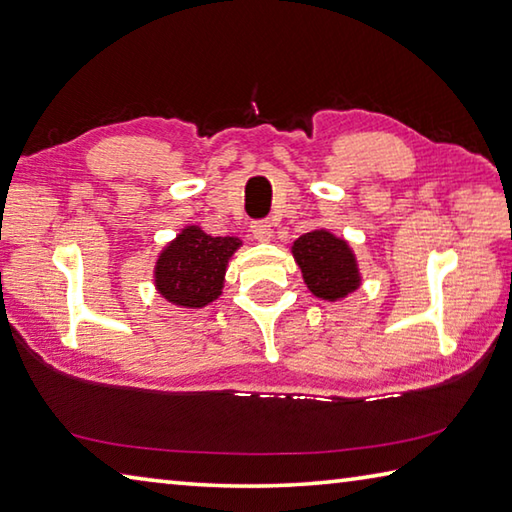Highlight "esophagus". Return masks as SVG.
Returning <instances> with one entry per match:
<instances>
[{"label":"esophagus","instance_id":"34e87169","mask_svg":"<svg viewBox=\"0 0 512 512\" xmlns=\"http://www.w3.org/2000/svg\"><path fill=\"white\" fill-rule=\"evenodd\" d=\"M272 223H267V220H256V223H252V236L258 240V243H269L272 240Z\"/></svg>","mask_w":512,"mask_h":512}]
</instances>
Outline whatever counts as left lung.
Masks as SVG:
<instances>
[{"mask_svg": "<svg viewBox=\"0 0 512 512\" xmlns=\"http://www.w3.org/2000/svg\"><path fill=\"white\" fill-rule=\"evenodd\" d=\"M292 256L307 289L321 301H343L361 287V272L347 240L327 229L307 231L294 240Z\"/></svg>", "mask_w": 512, "mask_h": 512, "instance_id": "left-lung-1", "label": "left lung"}]
</instances>
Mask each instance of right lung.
Returning <instances> with one entry per match:
<instances>
[{"label": "right lung", "mask_w": 512, "mask_h": 512, "mask_svg": "<svg viewBox=\"0 0 512 512\" xmlns=\"http://www.w3.org/2000/svg\"><path fill=\"white\" fill-rule=\"evenodd\" d=\"M243 240L211 236L198 225H187L162 249L153 267V285L171 305L200 310L223 294L229 258Z\"/></svg>", "instance_id": "1"}]
</instances>
